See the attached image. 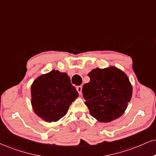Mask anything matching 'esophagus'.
<instances>
[{"mask_svg": "<svg viewBox=\"0 0 156 156\" xmlns=\"http://www.w3.org/2000/svg\"><path fill=\"white\" fill-rule=\"evenodd\" d=\"M82 86H77V87H76V90H77V92L80 95H82Z\"/></svg>", "mask_w": 156, "mask_h": 156, "instance_id": "esophagus-1", "label": "esophagus"}]
</instances>
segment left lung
<instances>
[{
  "instance_id": "obj_1",
  "label": "left lung",
  "mask_w": 156,
  "mask_h": 156,
  "mask_svg": "<svg viewBox=\"0 0 156 156\" xmlns=\"http://www.w3.org/2000/svg\"><path fill=\"white\" fill-rule=\"evenodd\" d=\"M87 75L90 81L83 85L82 93L90 115L100 122H110L122 116L132 95L126 74L111 66L93 69Z\"/></svg>"
}]
</instances>
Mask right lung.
I'll return each mask as SVG.
<instances>
[{
    "mask_svg": "<svg viewBox=\"0 0 156 156\" xmlns=\"http://www.w3.org/2000/svg\"><path fill=\"white\" fill-rule=\"evenodd\" d=\"M78 95L66 73L53 69L33 82L31 103L34 113L44 121L57 122L66 115Z\"/></svg>",
    "mask_w": 156,
    "mask_h": 156,
    "instance_id": "1",
    "label": "right lung"
}]
</instances>
